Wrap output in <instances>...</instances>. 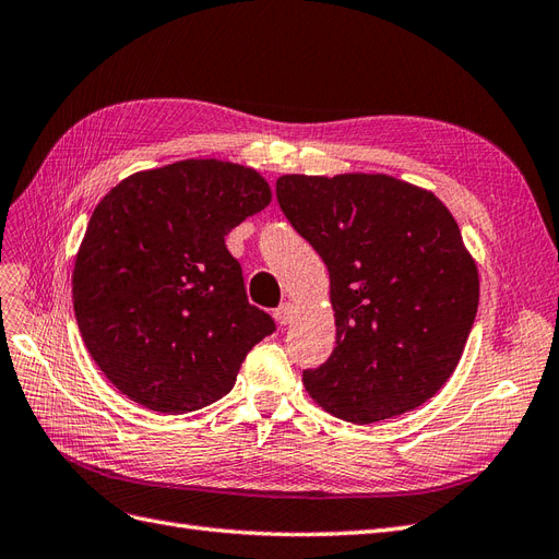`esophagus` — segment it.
Wrapping results in <instances>:
<instances>
[{"mask_svg": "<svg viewBox=\"0 0 559 559\" xmlns=\"http://www.w3.org/2000/svg\"><path fill=\"white\" fill-rule=\"evenodd\" d=\"M274 318L278 321V325H290L295 321V307L290 301H283V305L274 311Z\"/></svg>", "mask_w": 559, "mask_h": 559, "instance_id": "esophagus-1", "label": "esophagus"}]
</instances>
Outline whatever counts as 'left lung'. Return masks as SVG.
I'll list each match as a JSON object with an SVG mask.
<instances>
[{"label":"left lung","mask_w":559,"mask_h":559,"mask_svg":"<svg viewBox=\"0 0 559 559\" xmlns=\"http://www.w3.org/2000/svg\"><path fill=\"white\" fill-rule=\"evenodd\" d=\"M276 199L330 271L337 346L305 386L354 424L424 405L456 370L480 283L452 213L389 175H283Z\"/></svg>","instance_id":"8db88e82"}]
</instances>
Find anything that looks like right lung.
Instances as JSON below:
<instances>
[{"instance_id": "right-lung-1", "label": "right lung", "mask_w": 559, "mask_h": 559, "mask_svg": "<svg viewBox=\"0 0 559 559\" xmlns=\"http://www.w3.org/2000/svg\"><path fill=\"white\" fill-rule=\"evenodd\" d=\"M269 201L252 168L189 158L135 173L95 205L74 262V316L123 395L185 414L234 389L276 323L248 301L225 236Z\"/></svg>"}]
</instances>
